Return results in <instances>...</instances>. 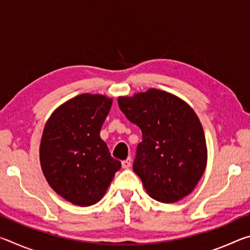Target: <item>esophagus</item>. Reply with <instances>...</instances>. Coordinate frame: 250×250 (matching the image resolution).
Returning a JSON list of instances; mask_svg holds the SVG:
<instances>
[{
    "label": "esophagus",
    "mask_w": 250,
    "mask_h": 250,
    "mask_svg": "<svg viewBox=\"0 0 250 250\" xmlns=\"http://www.w3.org/2000/svg\"><path fill=\"white\" fill-rule=\"evenodd\" d=\"M121 164H122V167H124V168H129L130 166H131V159L129 158V159L125 160V161H122Z\"/></svg>",
    "instance_id": "34e87169"
}]
</instances>
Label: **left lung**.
I'll return each mask as SVG.
<instances>
[{"label":"left lung","mask_w":250,"mask_h":250,"mask_svg":"<svg viewBox=\"0 0 250 250\" xmlns=\"http://www.w3.org/2000/svg\"><path fill=\"white\" fill-rule=\"evenodd\" d=\"M120 110L142 131L133 171L146 193L161 203L188 196L204 174L207 146L193 108L170 92L150 88L118 98Z\"/></svg>","instance_id":"left-lung-1"}]
</instances>
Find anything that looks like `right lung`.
Here are the masks:
<instances>
[{
  "label": "right lung",
  "mask_w": 250,
  "mask_h": 250,
  "mask_svg": "<svg viewBox=\"0 0 250 250\" xmlns=\"http://www.w3.org/2000/svg\"><path fill=\"white\" fill-rule=\"evenodd\" d=\"M111 104L112 98L104 95L76 96L55 109L45 124L42 171L50 188L75 205L98 203L121 167L100 138Z\"/></svg>",
  "instance_id": "obj_1"
}]
</instances>
